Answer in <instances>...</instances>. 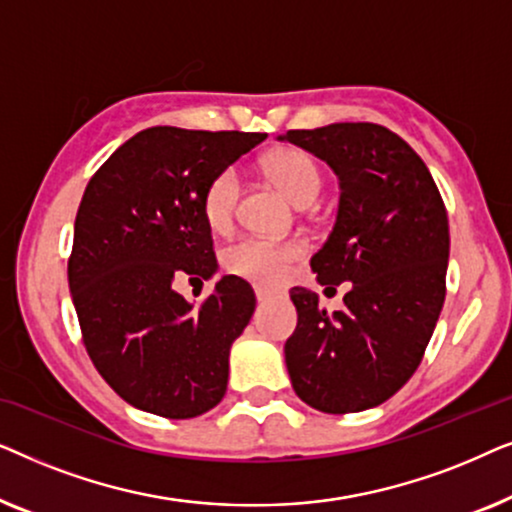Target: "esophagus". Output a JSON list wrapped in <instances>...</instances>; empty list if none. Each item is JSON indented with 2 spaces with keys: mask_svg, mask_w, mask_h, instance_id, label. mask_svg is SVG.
<instances>
[{
  "mask_svg": "<svg viewBox=\"0 0 512 512\" xmlns=\"http://www.w3.org/2000/svg\"><path fill=\"white\" fill-rule=\"evenodd\" d=\"M268 296H270V291H265V289H261V286H256V300H258V303H265Z\"/></svg>",
  "mask_w": 512,
  "mask_h": 512,
  "instance_id": "34e87169",
  "label": "esophagus"
}]
</instances>
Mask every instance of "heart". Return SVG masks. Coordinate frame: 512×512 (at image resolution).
Returning a JSON list of instances; mask_svg holds the SVG:
<instances>
[{"instance_id":"obj_1","label":"heart","mask_w":512,"mask_h":512,"mask_svg":"<svg viewBox=\"0 0 512 512\" xmlns=\"http://www.w3.org/2000/svg\"><path fill=\"white\" fill-rule=\"evenodd\" d=\"M265 170L275 184L296 202L305 207L319 198L324 188V174L310 153L286 149L268 158ZM242 198V179L235 167H226L209 181L202 195V212L209 228L223 233L235 223L237 207ZM305 247L296 240H270V237L247 235L235 240L223 251V265L233 275L251 279L256 284H279L289 272V265L303 258Z\"/></svg>"}]
</instances>
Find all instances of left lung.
Wrapping results in <instances>:
<instances>
[{
	"label": "left lung",
	"mask_w": 512,
	"mask_h": 512,
	"mask_svg": "<svg viewBox=\"0 0 512 512\" xmlns=\"http://www.w3.org/2000/svg\"><path fill=\"white\" fill-rule=\"evenodd\" d=\"M279 139L338 174V219L310 265L324 286L352 284L333 314L314 291L291 289L298 326L284 356L293 391L328 415L375 408L422 363L443 310L445 202L424 160L384 125L333 123Z\"/></svg>",
	"instance_id": "obj_1"
}]
</instances>
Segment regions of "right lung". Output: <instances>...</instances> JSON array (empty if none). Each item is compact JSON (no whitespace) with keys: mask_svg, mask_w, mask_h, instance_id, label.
<instances>
[{"mask_svg":"<svg viewBox=\"0 0 512 512\" xmlns=\"http://www.w3.org/2000/svg\"><path fill=\"white\" fill-rule=\"evenodd\" d=\"M265 137L156 125L118 146L88 181L69 291L97 373L139 410L191 419L226 394L230 345L254 314V289L226 275L193 307L172 284L214 275L202 195Z\"/></svg>","mask_w":512,"mask_h":512,"instance_id":"add662e5","label":"right lung"}]
</instances>
